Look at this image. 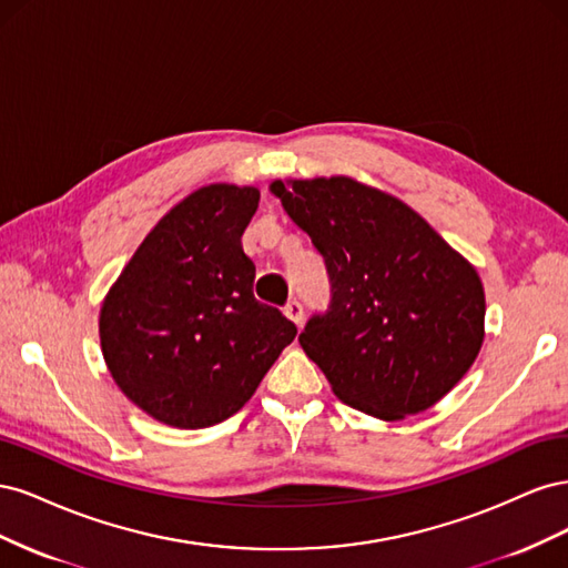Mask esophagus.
<instances>
[{
    "mask_svg": "<svg viewBox=\"0 0 568 568\" xmlns=\"http://www.w3.org/2000/svg\"><path fill=\"white\" fill-rule=\"evenodd\" d=\"M284 315L294 322V324H303V317H305V313H303V305L298 303V301H288L286 303V307H284Z\"/></svg>",
    "mask_w": 568,
    "mask_h": 568,
    "instance_id": "34e87169",
    "label": "esophagus"
}]
</instances>
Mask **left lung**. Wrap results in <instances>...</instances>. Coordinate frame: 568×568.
Listing matches in <instances>:
<instances>
[{"instance_id":"left-lung-1","label":"left lung","mask_w":568,"mask_h":568,"mask_svg":"<svg viewBox=\"0 0 568 568\" xmlns=\"http://www.w3.org/2000/svg\"><path fill=\"white\" fill-rule=\"evenodd\" d=\"M270 192L329 272V311L298 341L336 398L384 422L436 405L484 346L476 267L407 203L353 178L274 180Z\"/></svg>"}]
</instances>
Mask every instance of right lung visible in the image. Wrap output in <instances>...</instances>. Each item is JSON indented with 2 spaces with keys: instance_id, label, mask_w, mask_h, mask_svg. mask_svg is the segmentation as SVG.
Segmentation results:
<instances>
[{
  "instance_id": "right-lung-1",
  "label": "right lung",
  "mask_w": 568,
  "mask_h": 568,
  "mask_svg": "<svg viewBox=\"0 0 568 568\" xmlns=\"http://www.w3.org/2000/svg\"><path fill=\"white\" fill-rule=\"evenodd\" d=\"M261 192L205 184L175 203L109 288L99 338L118 388L149 417L205 428L242 409L296 324L255 301L242 234Z\"/></svg>"
}]
</instances>
